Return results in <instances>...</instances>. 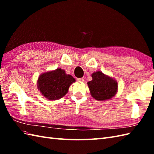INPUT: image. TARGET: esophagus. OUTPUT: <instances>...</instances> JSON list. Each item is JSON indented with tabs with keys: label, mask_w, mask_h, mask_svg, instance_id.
<instances>
[{
	"label": "esophagus",
	"mask_w": 154,
	"mask_h": 154,
	"mask_svg": "<svg viewBox=\"0 0 154 154\" xmlns=\"http://www.w3.org/2000/svg\"><path fill=\"white\" fill-rule=\"evenodd\" d=\"M77 81H79V82H84L85 81L84 79H83V78H77Z\"/></svg>",
	"instance_id": "esophagus-1"
}]
</instances>
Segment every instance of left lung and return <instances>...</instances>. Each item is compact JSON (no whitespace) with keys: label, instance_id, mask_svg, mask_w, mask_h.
<instances>
[{"label":"left lung","instance_id":"left-lung-1","mask_svg":"<svg viewBox=\"0 0 154 154\" xmlns=\"http://www.w3.org/2000/svg\"><path fill=\"white\" fill-rule=\"evenodd\" d=\"M92 80L87 83L91 95L99 101L110 100L118 92V82L113 77L101 71L91 74Z\"/></svg>","mask_w":154,"mask_h":154}]
</instances>
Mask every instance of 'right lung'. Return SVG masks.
Segmentation results:
<instances>
[{"label":"right lung","instance_id":"obj_1","mask_svg":"<svg viewBox=\"0 0 154 154\" xmlns=\"http://www.w3.org/2000/svg\"><path fill=\"white\" fill-rule=\"evenodd\" d=\"M75 82L73 76L67 74L63 69L57 68L39 75L37 87L45 99L55 100L63 97L68 93L71 85Z\"/></svg>","mask_w":154,"mask_h":154}]
</instances>
